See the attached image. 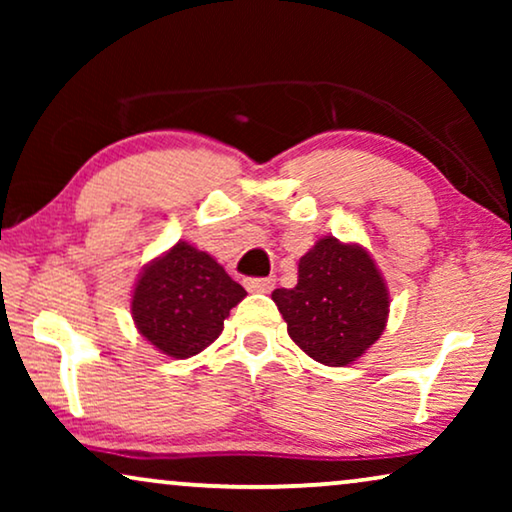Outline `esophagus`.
Segmentation results:
<instances>
[{"instance_id":"esophagus-1","label":"esophagus","mask_w":512,"mask_h":512,"mask_svg":"<svg viewBox=\"0 0 512 512\" xmlns=\"http://www.w3.org/2000/svg\"><path fill=\"white\" fill-rule=\"evenodd\" d=\"M244 286H247L249 291L268 293V291H272V286H275V279L272 277H249V279H244Z\"/></svg>"}]
</instances>
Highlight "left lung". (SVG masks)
<instances>
[{
  "label": "left lung",
  "mask_w": 512,
  "mask_h": 512,
  "mask_svg": "<svg viewBox=\"0 0 512 512\" xmlns=\"http://www.w3.org/2000/svg\"><path fill=\"white\" fill-rule=\"evenodd\" d=\"M291 340L324 366H347L380 338L389 291L359 244L324 237L298 263V284L272 291Z\"/></svg>",
  "instance_id": "left-lung-1"
}]
</instances>
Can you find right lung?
Masks as SVG:
<instances>
[{
    "label": "right lung",
    "mask_w": 512,
    "mask_h": 512,
    "mask_svg": "<svg viewBox=\"0 0 512 512\" xmlns=\"http://www.w3.org/2000/svg\"><path fill=\"white\" fill-rule=\"evenodd\" d=\"M247 291L207 251L177 242L139 275L132 293L137 331L172 359L212 345Z\"/></svg>",
    "instance_id": "1"
}]
</instances>
